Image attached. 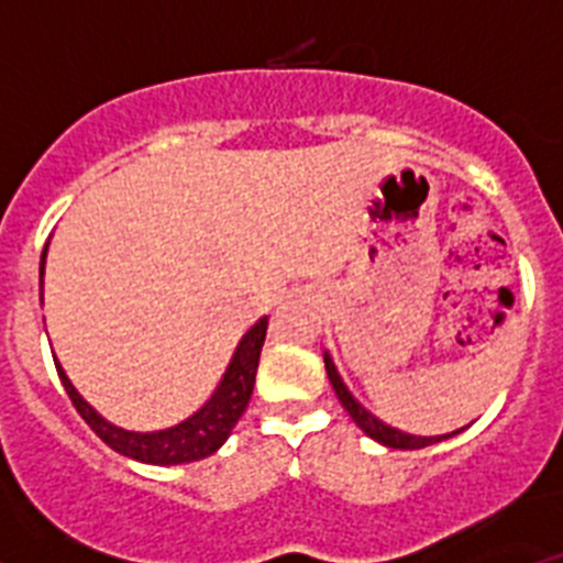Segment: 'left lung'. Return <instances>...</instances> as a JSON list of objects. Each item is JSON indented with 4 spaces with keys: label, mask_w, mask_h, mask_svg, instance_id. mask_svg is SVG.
<instances>
[{
    "label": "left lung",
    "mask_w": 563,
    "mask_h": 563,
    "mask_svg": "<svg viewBox=\"0 0 563 563\" xmlns=\"http://www.w3.org/2000/svg\"><path fill=\"white\" fill-rule=\"evenodd\" d=\"M324 366H327V377H330L332 389H335L338 400H341V406L346 411H350V417L355 420L357 429L363 431L366 437H372L375 442H380V445H386V449H400V451H415V449H426V445H434V442H442L449 440V437L460 434V431H451V434H437V437H417V434H406V431L400 429H391V426H386L383 420H377L375 415H372L369 409H363L361 402L355 400V395H352L350 389H346V383H343V377L338 375L335 369V361L330 357V352H324Z\"/></svg>",
    "instance_id": "obj_1"
}]
</instances>
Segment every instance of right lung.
Masks as SVG:
<instances>
[{
	"label": "right lung",
	"instance_id": "right-lung-1",
	"mask_svg": "<svg viewBox=\"0 0 563 563\" xmlns=\"http://www.w3.org/2000/svg\"><path fill=\"white\" fill-rule=\"evenodd\" d=\"M44 258H47V245L42 253V267H38V296L44 301ZM267 335V316L258 318L256 324L242 335V341L233 350L231 363L222 372L217 389L211 391L200 409L180 420L177 426H168L161 431H129L109 422L107 417L98 415L78 389L69 383L67 372L62 369V363L56 357V369L62 377L64 391L69 395L78 415L84 417L89 429L96 431L109 449L118 454L129 456V460L146 462V465H183V462H197L211 456L213 451L222 449V442L231 437L233 426L239 417L245 415L247 402L253 395V383H256L258 355H262V343Z\"/></svg>",
	"mask_w": 563,
	"mask_h": 563
}]
</instances>
